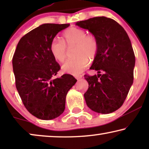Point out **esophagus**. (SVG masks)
I'll list each match as a JSON object with an SVG mask.
<instances>
[{"label":"esophagus","instance_id":"34e87169","mask_svg":"<svg viewBox=\"0 0 149 149\" xmlns=\"http://www.w3.org/2000/svg\"><path fill=\"white\" fill-rule=\"evenodd\" d=\"M83 77L82 75H77V76H75V78H76L77 80H79V79H81Z\"/></svg>","mask_w":149,"mask_h":149}]
</instances>
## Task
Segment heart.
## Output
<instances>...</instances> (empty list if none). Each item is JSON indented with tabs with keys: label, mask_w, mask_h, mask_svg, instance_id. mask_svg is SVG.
<instances>
[{
	"label": "heart",
	"mask_w": 149,
	"mask_h": 149,
	"mask_svg": "<svg viewBox=\"0 0 149 149\" xmlns=\"http://www.w3.org/2000/svg\"><path fill=\"white\" fill-rule=\"evenodd\" d=\"M64 40L54 38L50 43L51 54L57 61L62 62L67 57V47L76 45L77 58L67 60L63 64L64 72L77 76L81 74L89 64V59L93 60L98 51V41L93 34H87L82 28H70L63 34Z\"/></svg>",
	"instance_id": "heart-1"
}]
</instances>
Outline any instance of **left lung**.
<instances>
[{"label":"left lung","mask_w":149,"mask_h":149,"mask_svg":"<svg viewBox=\"0 0 149 149\" xmlns=\"http://www.w3.org/2000/svg\"><path fill=\"white\" fill-rule=\"evenodd\" d=\"M76 25L88 30L99 45L90 68L98 74L84 76L89 84L84 94L87 107L98 113H113L123 105L133 84L135 55L129 36L117 22L104 16Z\"/></svg>","instance_id":"obj_1"}]
</instances>
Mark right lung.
Returning a JSON list of instances; mask_svg holds the SVG:
<instances>
[{"label":"right lung","instance_id":"right-lung-1","mask_svg":"<svg viewBox=\"0 0 149 149\" xmlns=\"http://www.w3.org/2000/svg\"><path fill=\"white\" fill-rule=\"evenodd\" d=\"M68 24H44L22 37L12 63L15 86L24 107L42 120L62 115L66 97L77 79L70 74L54 79L60 66L50 52V43Z\"/></svg>","mask_w":149,"mask_h":149}]
</instances>
